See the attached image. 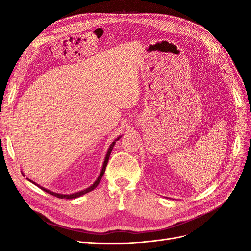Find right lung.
I'll list each match as a JSON object with an SVG mask.
<instances>
[{
    "mask_svg": "<svg viewBox=\"0 0 251 251\" xmlns=\"http://www.w3.org/2000/svg\"><path fill=\"white\" fill-rule=\"evenodd\" d=\"M119 138H120V137H118L116 140H118ZM116 140L112 142V144H111L109 150H108V153H107V156H105V159H104V162H103V165H102V170H101V172H100V176H98L97 180L94 182V184L91 185V186L88 187L87 189H85V191H81V192L75 193V194H71V195H62V194H57V193L50 192V191H48V189L44 188V187H41V186H39V187L42 188L43 191H45L46 193H48V194H50V195H52V196H55V197H57V198H60V199H64V198H66V199H74V198H77V197H80V196L85 195V194H87V193H89V192H91V191H93V189H94L98 184H100V180H101V178H102V176H103L105 168H107V164H108V161H109L110 154H111V151H112V150H113V147H114V144H115ZM28 180H29V179H28ZM29 181H31V180H29ZM32 183H34V182H32ZM34 184H35V183H34Z\"/></svg>",
    "mask_w": 251,
    "mask_h": 251,
    "instance_id": "1",
    "label": "right lung"
}]
</instances>
